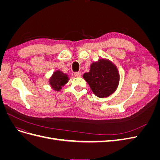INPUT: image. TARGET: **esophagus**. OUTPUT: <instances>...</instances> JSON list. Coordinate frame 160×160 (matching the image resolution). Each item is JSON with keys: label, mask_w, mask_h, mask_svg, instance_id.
<instances>
[{"label": "esophagus", "mask_w": 160, "mask_h": 160, "mask_svg": "<svg viewBox=\"0 0 160 160\" xmlns=\"http://www.w3.org/2000/svg\"><path fill=\"white\" fill-rule=\"evenodd\" d=\"M74 76L75 77H80L81 76V73L80 72H74Z\"/></svg>", "instance_id": "34e87169"}]
</instances>
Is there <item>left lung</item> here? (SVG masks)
Wrapping results in <instances>:
<instances>
[{
  "mask_svg": "<svg viewBox=\"0 0 160 160\" xmlns=\"http://www.w3.org/2000/svg\"><path fill=\"white\" fill-rule=\"evenodd\" d=\"M83 78L96 96L106 98L117 89L119 76L112 62L102 59L91 64L89 72H85Z\"/></svg>",
  "mask_w": 160,
  "mask_h": 160,
  "instance_id": "8db88e82",
  "label": "left lung"
}]
</instances>
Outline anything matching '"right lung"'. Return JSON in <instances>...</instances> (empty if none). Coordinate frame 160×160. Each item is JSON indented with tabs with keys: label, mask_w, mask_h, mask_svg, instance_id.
Segmentation results:
<instances>
[{
	"label": "right lung",
	"mask_w": 160,
	"mask_h": 160,
	"mask_svg": "<svg viewBox=\"0 0 160 160\" xmlns=\"http://www.w3.org/2000/svg\"><path fill=\"white\" fill-rule=\"evenodd\" d=\"M68 80L69 78L66 74L60 71H57L52 74L49 82L52 89L59 91L68 82Z\"/></svg>",
	"instance_id": "add662e5"
}]
</instances>
